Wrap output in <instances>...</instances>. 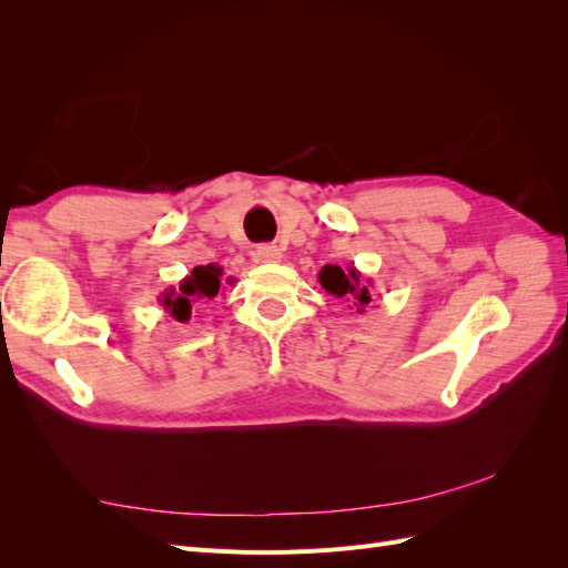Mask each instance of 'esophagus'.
<instances>
[{
  "mask_svg": "<svg viewBox=\"0 0 568 568\" xmlns=\"http://www.w3.org/2000/svg\"><path fill=\"white\" fill-rule=\"evenodd\" d=\"M255 257L261 263H280L282 261V248L274 246V244H263V246H257Z\"/></svg>",
  "mask_w": 568,
  "mask_h": 568,
  "instance_id": "esophagus-1",
  "label": "esophagus"
}]
</instances>
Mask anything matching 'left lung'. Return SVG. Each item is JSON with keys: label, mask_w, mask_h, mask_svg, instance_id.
Segmentation results:
<instances>
[{"label": "left lung", "mask_w": 568, "mask_h": 568, "mask_svg": "<svg viewBox=\"0 0 568 568\" xmlns=\"http://www.w3.org/2000/svg\"><path fill=\"white\" fill-rule=\"evenodd\" d=\"M317 280L326 294L348 301L351 307H355L359 315L365 313V307L372 301V296H369L372 280L369 277L365 280L363 272H359L355 265H351L346 270H341L338 265H324L317 274Z\"/></svg>", "instance_id": "left-lung-1"}]
</instances>
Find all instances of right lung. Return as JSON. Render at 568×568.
Returning a JSON list of instances; mask_svg holds the SVG:
<instances>
[{
  "label": "right lung",
  "instance_id": "1",
  "mask_svg": "<svg viewBox=\"0 0 568 568\" xmlns=\"http://www.w3.org/2000/svg\"><path fill=\"white\" fill-rule=\"evenodd\" d=\"M227 284H232V280H227ZM220 291H222V267L215 263L199 265L186 274L178 288L175 286L165 288L159 303L175 322L186 324L192 320L194 305L213 301Z\"/></svg>",
  "mask_w": 568,
  "mask_h": 568
}]
</instances>
